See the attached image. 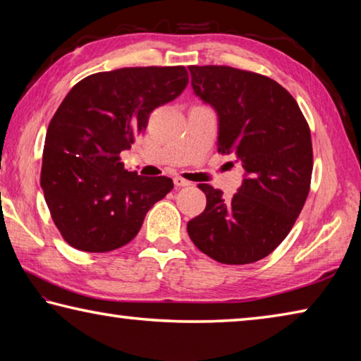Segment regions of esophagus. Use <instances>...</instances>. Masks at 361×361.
Here are the masks:
<instances>
[{"label":"esophagus","instance_id":"esophagus-1","mask_svg":"<svg viewBox=\"0 0 361 361\" xmlns=\"http://www.w3.org/2000/svg\"><path fill=\"white\" fill-rule=\"evenodd\" d=\"M173 183H175V186H178V188H185V186H191V185H192L191 181L181 178V176H175Z\"/></svg>","mask_w":361,"mask_h":361}]
</instances>
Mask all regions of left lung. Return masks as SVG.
<instances>
[{"instance_id":"8db88e82","label":"left lung","mask_w":361,"mask_h":361,"mask_svg":"<svg viewBox=\"0 0 361 361\" xmlns=\"http://www.w3.org/2000/svg\"><path fill=\"white\" fill-rule=\"evenodd\" d=\"M194 94L216 109L218 152L234 154L245 178L231 199L199 185L207 207L188 223L200 252L223 264H250L288 235L307 199L314 154L296 100L274 79L232 66H189Z\"/></svg>"}]
</instances>
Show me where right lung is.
<instances>
[{"label":"right lung","mask_w":361,"mask_h":361,"mask_svg":"<svg viewBox=\"0 0 361 361\" xmlns=\"http://www.w3.org/2000/svg\"><path fill=\"white\" fill-rule=\"evenodd\" d=\"M188 79L185 66H133L95 73L66 94L47 127L41 188L71 247L89 253L124 247L172 191V178L129 172L119 154Z\"/></svg>","instance_id":"add662e5"}]
</instances>
